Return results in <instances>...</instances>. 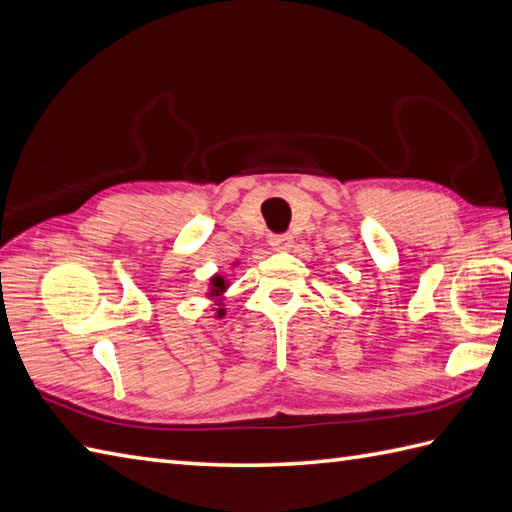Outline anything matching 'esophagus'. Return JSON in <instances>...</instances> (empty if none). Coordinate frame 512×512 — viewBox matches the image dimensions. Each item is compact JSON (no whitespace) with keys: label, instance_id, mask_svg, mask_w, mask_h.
<instances>
[{"label":"esophagus","instance_id":"34e87169","mask_svg":"<svg viewBox=\"0 0 512 512\" xmlns=\"http://www.w3.org/2000/svg\"><path fill=\"white\" fill-rule=\"evenodd\" d=\"M270 246L275 248V251H288V248L292 246V235H290V233L272 235V237H270Z\"/></svg>","mask_w":512,"mask_h":512}]
</instances>
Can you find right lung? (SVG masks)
<instances>
[{"label": "right lung", "instance_id": "right-lung-1", "mask_svg": "<svg viewBox=\"0 0 512 512\" xmlns=\"http://www.w3.org/2000/svg\"><path fill=\"white\" fill-rule=\"evenodd\" d=\"M209 299H220V296L227 292V288H229V283L224 281V277L222 275H216V277H211V281H209ZM216 305H222V303H216ZM220 316H224V307H218V318Z\"/></svg>", "mask_w": 512, "mask_h": 512}]
</instances>
